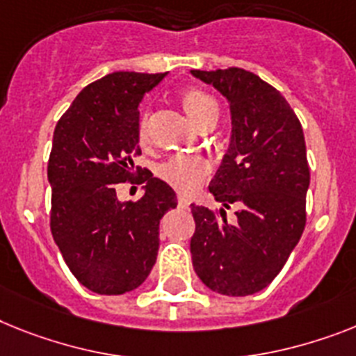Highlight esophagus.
<instances>
[{
    "mask_svg": "<svg viewBox=\"0 0 356 356\" xmlns=\"http://www.w3.org/2000/svg\"><path fill=\"white\" fill-rule=\"evenodd\" d=\"M179 206H181V208H188V206H190V199L184 195H181L179 197Z\"/></svg>",
    "mask_w": 356,
    "mask_h": 356,
    "instance_id": "obj_1",
    "label": "esophagus"
}]
</instances>
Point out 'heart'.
Listing matches in <instances>:
<instances>
[{
    "instance_id": "b5f03b06",
    "label": "heart",
    "mask_w": 356,
    "mask_h": 356,
    "mask_svg": "<svg viewBox=\"0 0 356 356\" xmlns=\"http://www.w3.org/2000/svg\"><path fill=\"white\" fill-rule=\"evenodd\" d=\"M181 104L186 115L195 122L197 127L210 118H219V106L211 95L202 90H186L181 97ZM137 139L141 145L148 143V118L143 115L137 124ZM210 173V164L201 157L192 155H177L164 163L159 168V175L163 181L183 193L193 192Z\"/></svg>"
}]
</instances>
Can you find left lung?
<instances>
[{
    "instance_id": "left-lung-1",
    "label": "left lung",
    "mask_w": 356,
    "mask_h": 356,
    "mask_svg": "<svg viewBox=\"0 0 356 356\" xmlns=\"http://www.w3.org/2000/svg\"><path fill=\"white\" fill-rule=\"evenodd\" d=\"M226 97L232 115L228 150L210 183L228 222L192 204L193 270L211 291L246 297L279 275L306 226L309 166L300 121L279 90L243 68L192 70Z\"/></svg>"
}]
</instances>
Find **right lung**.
Here are the masks:
<instances>
[{"label": "right lung", "mask_w": 356, "mask_h": 356, "mask_svg": "<svg viewBox=\"0 0 356 356\" xmlns=\"http://www.w3.org/2000/svg\"><path fill=\"white\" fill-rule=\"evenodd\" d=\"M166 74L113 72L85 86L54 130L49 159L50 229L68 270L99 295L139 288L159 252V222L177 206L170 184L137 168L145 193L119 201L134 179L139 103Z\"/></svg>", "instance_id": "obj_1"}]
</instances>
